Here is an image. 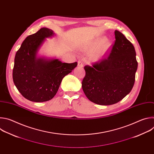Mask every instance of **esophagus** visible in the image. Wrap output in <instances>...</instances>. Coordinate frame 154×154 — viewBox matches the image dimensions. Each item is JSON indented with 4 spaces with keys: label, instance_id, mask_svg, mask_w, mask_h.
<instances>
[{
    "label": "esophagus",
    "instance_id": "1",
    "mask_svg": "<svg viewBox=\"0 0 154 154\" xmlns=\"http://www.w3.org/2000/svg\"><path fill=\"white\" fill-rule=\"evenodd\" d=\"M78 66L80 68H82L83 66V63L81 61H78Z\"/></svg>",
    "mask_w": 154,
    "mask_h": 154
}]
</instances>
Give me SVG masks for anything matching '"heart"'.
Segmentation results:
<instances>
[{
  "mask_svg": "<svg viewBox=\"0 0 154 154\" xmlns=\"http://www.w3.org/2000/svg\"><path fill=\"white\" fill-rule=\"evenodd\" d=\"M100 43V45H99L97 51H96V52L94 54L93 56V58L96 60L101 59L105 55V54L109 49V46H110V42H109V41L107 39L103 40L102 42L101 39L97 40L94 44L95 46L99 45Z\"/></svg>",
  "mask_w": 154,
  "mask_h": 154,
  "instance_id": "1",
  "label": "heart"
}]
</instances>
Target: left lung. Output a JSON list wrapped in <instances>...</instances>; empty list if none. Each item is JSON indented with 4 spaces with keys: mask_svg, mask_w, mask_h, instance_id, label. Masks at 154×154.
Returning <instances> with one entry per match:
<instances>
[{
    "mask_svg": "<svg viewBox=\"0 0 154 154\" xmlns=\"http://www.w3.org/2000/svg\"><path fill=\"white\" fill-rule=\"evenodd\" d=\"M115 41L106 57L84 67L82 89L90 101L102 105L115 104L125 97L135 83L138 68L135 48L125 36L115 31Z\"/></svg>",
    "mask_w": 154,
    "mask_h": 154,
    "instance_id": "1",
    "label": "left lung"
}]
</instances>
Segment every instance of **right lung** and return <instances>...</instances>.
I'll list each match as a JSON object with an SVG mask.
<instances>
[{
  "label": "right lung",
  "instance_id": "1",
  "mask_svg": "<svg viewBox=\"0 0 154 154\" xmlns=\"http://www.w3.org/2000/svg\"><path fill=\"white\" fill-rule=\"evenodd\" d=\"M54 35L43 27L29 35L17 51L13 79L17 89L26 99L35 102H46L57 94L63 77L72 72L77 63H62L57 59L37 58V51L46 38Z\"/></svg>",
  "mask_w": 154,
  "mask_h": 154
}]
</instances>
